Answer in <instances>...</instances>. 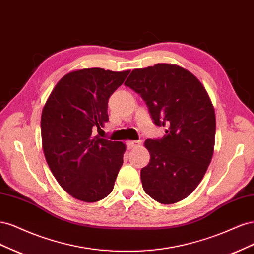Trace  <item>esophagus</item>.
<instances>
[{
  "label": "esophagus",
  "instance_id": "obj_1",
  "mask_svg": "<svg viewBox=\"0 0 254 254\" xmlns=\"http://www.w3.org/2000/svg\"><path fill=\"white\" fill-rule=\"evenodd\" d=\"M140 144H141V141H129V142H127L126 145H127L128 149H133V148L137 147Z\"/></svg>",
  "mask_w": 254,
  "mask_h": 254
}]
</instances>
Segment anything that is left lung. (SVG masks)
I'll list each match as a JSON object with an SVG mask.
<instances>
[{"mask_svg": "<svg viewBox=\"0 0 254 254\" xmlns=\"http://www.w3.org/2000/svg\"><path fill=\"white\" fill-rule=\"evenodd\" d=\"M125 84L140 94L161 139H147L149 163L141 170L145 193L160 203L187 198L202 180L214 151L216 120L211 99L195 76L184 68L159 64L135 68Z\"/></svg>", "mask_w": 254, "mask_h": 254, "instance_id": "left-lung-1", "label": "left lung"}]
</instances>
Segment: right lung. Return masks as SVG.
I'll return each mask as SVG.
<instances>
[{"instance_id": "add662e5", "label": "right lung", "mask_w": 254, "mask_h": 254, "mask_svg": "<svg viewBox=\"0 0 254 254\" xmlns=\"http://www.w3.org/2000/svg\"><path fill=\"white\" fill-rule=\"evenodd\" d=\"M130 71L99 67L68 73L54 88L41 115L47 162L68 194L86 202L108 196L123 165L126 146L93 131L108 122V101Z\"/></svg>"}]
</instances>
